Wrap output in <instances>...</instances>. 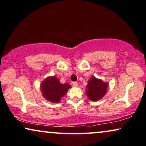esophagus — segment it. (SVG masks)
Listing matches in <instances>:
<instances>
[{
	"label": "esophagus",
	"instance_id": "34e87169",
	"mask_svg": "<svg viewBox=\"0 0 146 146\" xmlns=\"http://www.w3.org/2000/svg\"><path fill=\"white\" fill-rule=\"evenodd\" d=\"M72 85H73V87H77V85H78V83L77 82H73L72 83Z\"/></svg>",
	"mask_w": 146,
	"mask_h": 146
}]
</instances>
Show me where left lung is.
Wrapping results in <instances>:
<instances>
[{
	"label": "left lung",
	"mask_w": 146,
	"mask_h": 146,
	"mask_svg": "<svg viewBox=\"0 0 146 146\" xmlns=\"http://www.w3.org/2000/svg\"><path fill=\"white\" fill-rule=\"evenodd\" d=\"M108 86V83L104 82L102 79L92 76L87 83L85 93L91 101L97 102L104 98L106 94Z\"/></svg>",
	"instance_id": "left-lung-1"
}]
</instances>
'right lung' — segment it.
<instances>
[{
  "label": "right lung",
  "instance_id": "add662e5",
  "mask_svg": "<svg viewBox=\"0 0 146 146\" xmlns=\"http://www.w3.org/2000/svg\"><path fill=\"white\" fill-rule=\"evenodd\" d=\"M69 83H60L59 79L55 76H49L42 81L40 91L42 96L51 103H59L71 88Z\"/></svg>",
  "mask_w": 146,
  "mask_h": 146
}]
</instances>
